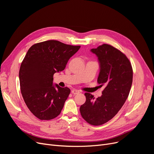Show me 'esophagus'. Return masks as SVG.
Instances as JSON below:
<instances>
[{
    "instance_id": "34e87169",
    "label": "esophagus",
    "mask_w": 154,
    "mask_h": 154,
    "mask_svg": "<svg viewBox=\"0 0 154 154\" xmlns=\"http://www.w3.org/2000/svg\"><path fill=\"white\" fill-rule=\"evenodd\" d=\"M79 92L78 90H76V89H73L72 91V93L73 94H79Z\"/></svg>"
}]
</instances>
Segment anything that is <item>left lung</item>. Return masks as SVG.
<instances>
[{
    "label": "left lung",
    "mask_w": 154,
    "mask_h": 154,
    "mask_svg": "<svg viewBox=\"0 0 154 154\" xmlns=\"http://www.w3.org/2000/svg\"><path fill=\"white\" fill-rule=\"evenodd\" d=\"M91 52L99 62L97 82L105 88L96 99L91 94L85 93L86 101L80 112L87 122L100 126L114 117L127 100L133 82V69L126 55L110 45L104 44Z\"/></svg>",
    "instance_id": "1"
}]
</instances>
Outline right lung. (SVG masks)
<instances>
[{
    "label": "right lung",
    "mask_w": 154,
    "mask_h": 154,
    "mask_svg": "<svg viewBox=\"0 0 154 154\" xmlns=\"http://www.w3.org/2000/svg\"><path fill=\"white\" fill-rule=\"evenodd\" d=\"M80 48L51 40L27 51L19 72L21 92L28 109L40 120H51L61 113L70 89L54 84L53 75L65 69Z\"/></svg>",
    "instance_id": "add662e5"
}]
</instances>
